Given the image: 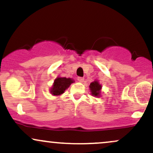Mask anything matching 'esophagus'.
Masks as SVG:
<instances>
[{"mask_svg":"<svg viewBox=\"0 0 153 153\" xmlns=\"http://www.w3.org/2000/svg\"><path fill=\"white\" fill-rule=\"evenodd\" d=\"M78 80L79 82H82L84 81V78H82V77H78Z\"/></svg>","mask_w":153,"mask_h":153,"instance_id":"34e87169","label":"esophagus"}]
</instances>
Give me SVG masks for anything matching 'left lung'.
Masks as SVG:
<instances>
[{
	"instance_id": "obj_1",
	"label": "left lung",
	"mask_w": 153,
	"mask_h": 153,
	"mask_svg": "<svg viewBox=\"0 0 153 153\" xmlns=\"http://www.w3.org/2000/svg\"><path fill=\"white\" fill-rule=\"evenodd\" d=\"M89 87H90L91 94H92L93 96L99 97V96L100 95V92H101L100 91H101V85L99 83V82L94 81L91 82Z\"/></svg>"
}]
</instances>
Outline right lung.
Here are the masks:
<instances>
[{"instance_id": "obj_1", "label": "right lung", "mask_w": 153, "mask_h": 153, "mask_svg": "<svg viewBox=\"0 0 153 153\" xmlns=\"http://www.w3.org/2000/svg\"><path fill=\"white\" fill-rule=\"evenodd\" d=\"M73 82L74 81L71 78H57L54 80L53 86L51 89V93L54 96L62 94Z\"/></svg>"}]
</instances>
